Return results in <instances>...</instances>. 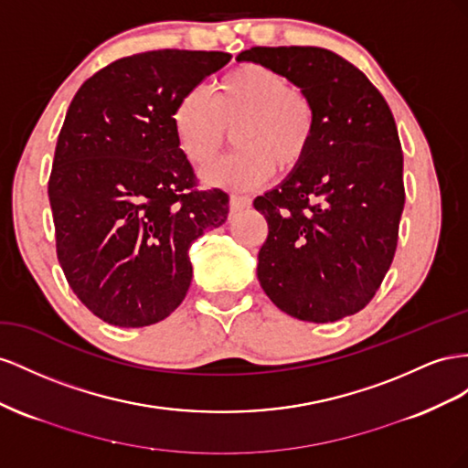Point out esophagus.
I'll list each match as a JSON object with an SVG mask.
<instances>
[{"label":"esophagus","mask_w":468,"mask_h":468,"mask_svg":"<svg viewBox=\"0 0 468 468\" xmlns=\"http://www.w3.org/2000/svg\"><path fill=\"white\" fill-rule=\"evenodd\" d=\"M229 207H231L233 213L235 211H241V209H247V207H250V197H247V196H231Z\"/></svg>","instance_id":"34e87169"}]
</instances>
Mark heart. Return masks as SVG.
<instances>
[{
	"label": "heart",
	"instance_id": "heart-1",
	"mask_svg": "<svg viewBox=\"0 0 468 468\" xmlns=\"http://www.w3.org/2000/svg\"><path fill=\"white\" fill-rule=\"evenodd\" d=\"M317 127L315 105L288 78L262 64L227 72L213 98L202 88L186 91L172 112V129L184 158L206 168L218 158L233 129L237 151L206 172V180L243 190L269 180L278 166L298 168Z\"/></svg>",
	"mask_w": 468,
	"mask_h": 468
}]
</instances>
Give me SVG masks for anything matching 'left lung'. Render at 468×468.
I'll return each mask as SVG.
<instances>
[{
  "label": "left lung",
  "instance_id": "left-lung-1",
  "mask_svg": "<svg viewBox=\"0 0 468 468\" xmlns=\"http://www.w3.org/2000/svg\"><path fill=\"white\" fill-rule=\"evenodd\" d=\"M310 96L317 127L303 163L252 206L269 223L257 276L276 308L329 324L360 312L388 272L404 209L394 115L356 66L319 47H252Z\"/></svg>",
  "mask_w": 468,
  "mask_h": 468
}]
</instances>
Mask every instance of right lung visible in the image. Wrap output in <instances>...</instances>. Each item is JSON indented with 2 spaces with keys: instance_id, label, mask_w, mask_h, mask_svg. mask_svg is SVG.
<instances>
[{
  "instance_id": "right-lung-1",
  "label": "right lung",
  "mask_w": 468,
  "mask_h": 468,
  "mask_svg": "<svg viewBox=\"0 0 468 468\" xmlns=\"http://www.w3.org/2000/svg\"><path fill=\"white\" fill-rule=\"evenodd\" d=\"M229 60L213 50L139 52L86 80L66 112L48 180L57 255L78 300L105 324L168 317L192 282V243L227 221L229 196L196 190L172 112Z\"/></svg>"
}]
</instances>
